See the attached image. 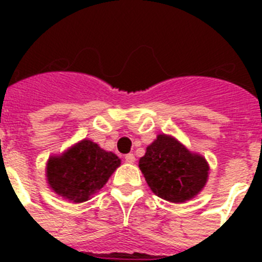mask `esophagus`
<instances>
[{
    "instance_id": "obj_1",
    "label": "esophagus",
    "mask_w": 262,
    "mask_h": 262,
    "mask_svg": "<svg viewBox=\"0 0 262 262\" xmlns=\"http://www.w3.org/2000/svg\"><path fill=\"white\" fill-rule=\"evenodd\" d=\"M124 160H126V163L134 164V163H135V156H134L133 154H128V155H126V156H124Z\"/></svg>"
}]
</instances>
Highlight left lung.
Here are the masks:
<instances>
[{"label": "left lung", "instance_id": "left-lung-1", "mask_svg": "<svg viewBox=\"0 0 262 262\" xmlns=\"http://www.w3.org/2000/svg\"><path fill=\"white\" fill-rule=\"evenodd\" d=\"M148 186L163 200L184 203L196 196L209 180L210 166L200 154L189 151L174 136L160 134L139 160Z\"/></svg>", "mask_w": 262, "mask_h": 262}]
</instances>
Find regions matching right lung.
I'll return each instance as SVG.
<instances>
[{
    "instance_id": "right-lung-1",
    "label": "right lung",
    "mask_w": 262,
    "mask_h": 262,
    "mask_svg": "<svg viewBox=\"0 0 262 262\" xmlns=\"http://www.w3.org/2000/svg\"><path fill=\"white\" fill-rule=\"evenodd\" d=\"M120 166V159L97 143L82 139L46 164V181L55 194L82 203L98 193Z\"/></svg>"
}]
</instances>
